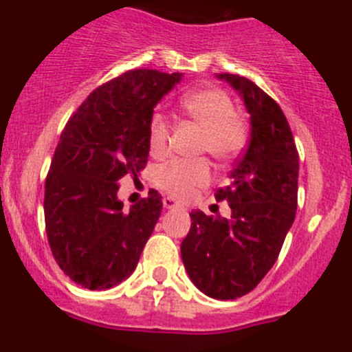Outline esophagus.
<instances>
[{"mask_svg": "<svg viewBox=\"0 0 352 352\" xmlns=\"http://www.w3.org/2000/svg\"><path fill=\"white\" fill-rule=\"evenodd\" d=\"M163 206H165L166 209H177V208H182V204L180 202H177L173 197H165L163 199Z\"/></svg>", "mask_w": 352, "mask_h": 352, "instance_id": "1", "label": "esophagus"}]
</instances>
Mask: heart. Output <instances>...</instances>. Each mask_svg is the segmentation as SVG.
Listing matches in <instances>:
<instances>
[{
	"instance_id": "obj_1",
	"label": "heart",
	"mask_w": 352,
	"mask_h": 352,
	"mask_svg": "<svg viewBox=\"0 0 352 352\" xmlns=\"http://www.w3.org/2000/svg\"><path fill=\"white\" fill-rule=\"evenodd\" d=\"M180 107L202 129L201 151L216 160H230L247 143V124L236 116L232 100L218 88H201L184 95ZM170 124L165 116L155 113L148 127V141L153 156H163L168 148ZM211 180V166L206 160H173L158 172V184L170 196L187 199L197 187Z\"/></svg>"
}]
</instances>
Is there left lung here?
Returning <instances> with one entry per match:
<instances>
[{
    "label": "left lung",
    "mask_w": 352,
    "mask_h": 352,
    "mask_svg": "<svg viewBox=\"0 0 352 352\" xmlns=\"http://www.w3.org/2000/svg\"><path fill=\"white\" fill-rule=\"evenodd\" d=\"M242 98L250 116V140L216 190L232 216L190 212V230L180 245L184 265L199 291L216 300L250 293L274 265L294 221L298 199L296 144L281 107L239 74H216Z\"/></svg>",
    "instance_id": "8db88e82"
}]
</instances>
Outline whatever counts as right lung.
<instances>
[{"instance_id": "add662e5", "label": "right lung", "mask_w": 352, "mask_h": 352, "mask_svg": "<svg viewBox=\"0 0 352 352\" xmlns=\"http://www.w3.org/2000/svg\"><path fill=\"white\" fill-rule=\"evenodd\" d=\"M180 80V73L127 71L67 120L45 179L44 216L52 255L76 285L110 289L136 269L163 204L150 190L126 211L119 180L144 168L153 109Z\"/></svg>"}]
</instances>
